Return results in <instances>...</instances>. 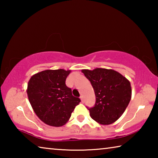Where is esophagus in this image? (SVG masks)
<instances>
[{
    "mask_svg": "<svg viewBox=\"0 0 158 158\" xmlns=\"http://www.w3.org/2000/svg\"><path fill=\"white\" fill-rule=\"evenodd\" d=\"M80 99H81V102H84V96L83 95H81V97H80Z\"/></svg>",
    "mask_w": 158,
    "mask_h": 158,
    "instance_id": "obj_1",
    "label": "esophagus"
}]
</instances>
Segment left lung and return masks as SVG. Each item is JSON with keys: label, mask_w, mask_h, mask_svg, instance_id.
I'll return each mask as SVG.
<instances>
[{"label": "left lung", "mask_w": 158, "mask_h": 158, "mask_svg": "<svg viewBox=\"0 0 158 158\" xmlns=\"http://www.w3.org/2000/svg\"><path fill=\"white\" fill-rule=\"evenodd\" d=\"M94 89L95 104L88 108L92 118L101 125L116 121L123 114L132 96L130 82L114 69H82Z\"/></svg>", "instance_id": "obj_1"}]
</instances>
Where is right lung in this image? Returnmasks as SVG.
Returning a JSON list of instances; mask_svg holds the SVG:
<instances>
[{
	"label": "right lung",
	"mask_w": 158,
	"mask_h": 158,
	"mask_svg": "<svg viewBox=\"0 0 158 158\" xmlns=\"http://www.w3.org/2000/svg\"><path fill=\"white\" fill-rule=\"evenodd\" d=\"M71 70L47 69L31 77L27 95L33 111L45 124L60 127L68 121L81 100L74 97L65 80Z\"/></svg>",
	"instance_id": "obj_1"
}]
</instances>
